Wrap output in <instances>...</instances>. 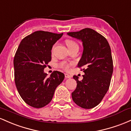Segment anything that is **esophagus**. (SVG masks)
Returning a JSON list of instances; mask_svg holds the SVG:
<instances>
[{"mask_svg": "<svg viewBox=\"0 0 131 131\" xmlns=\"http://www.w3.org/2000/svg\"><path fill=\"white\" fill-rule=\"evenodd\" d=\"M65 77L66 79H70V78H71V75L67 74V73H65Z\"/></svg>", "mask_w": 131, "mask_h": 131, "instance_id": "1", "label": "esophagus"}]
</instances>
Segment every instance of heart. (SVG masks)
I'll return each instance as SVG.
<instances>
[{"instance_id":"b5f03b06","label":"heart","mask_w":131,"mask_h":131,"mask_svg":"<svg viewBox=\"0 0 131 131\" xmlns=\"http://www.w3.org/2000/svg\"><path fill=\"white\" fill-rule=\"evenodd\" d=\"M66 45H67L69 49H70V48H72L73 46L77 45V44L72 40L67 39V40H66ZM59 67L60 68L62 69L66 70V71H68V70H69L70 69V66L67 63H66V62H62L60 63V64H59Z\"/></svg>"}]
</instances>
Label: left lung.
<instances>
[{
  "instance_id": "obj_1",
  "label": "left lung",
  "mask_w": 131,
  "mask_h": 131,
  "mask_svg": "<svg viewBox=\"0 0 131 131\" xmlns=\"http://www.w3.org/2000/svg\"><path fill=\"white\" fill-rule=\"evenodd\" d=\"M69 36L82 41L83 51L78 63L85 75L81 81L73 75L77 87L72 93L75 103L82 108L96 106L109 89L113 71L111 48L103 36L91 28L67 33Z\"/></svg>"
}]
</instances>
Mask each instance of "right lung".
I'll use <instances>...</instances> for the list:
<instances>
[{
	"instance_id": "obj_1",
	"label": "right lung",
	"mask_w": 131,
	"mask_h": 131,
	"mask_svg": "<svg viewBox=\"0 0 131 131\" xmlns=\"http://www.w3.org/2000/svg\"><path fill=\"white\" fill-rule=\"evenodd\" d=\"M62 35L37 31L23 38L17 50L14 59L16 87L23 101L33 108L49 104L65 77L59 71H54L49 77L44 72L51 61L52 46Z\"/></svg>"
}]
</instances>
